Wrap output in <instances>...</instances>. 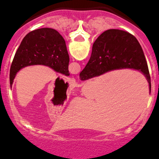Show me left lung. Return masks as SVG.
<instances>
[{"label":"left lung","instance_id":"left-lung-1","mask_svg":"<svg viewBox=\"0 0 159 159\" xmlns=\"http://www.w3.org/2000/svg\"><path fill=\"white\" fill-rule=\"evenodd\" d=\"M69 55L63 37L52 28H39L24 38L13 59L10 69L12 86L17 73L31 65H44L57 73L69 76Z\"/></svg>","mask_w":159,"mask_h":159}]
</instances>
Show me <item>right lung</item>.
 I'll return each instance as SVG.
<instances>
[{
  "label": "right lung",
  "mask_w": 159,
  "mask_h": 159,
  "mask_svg": "<svg viewBox=\"0 0 159 159\" xmlns=\"http://www.w3.org/2000/svg\"><path fill=\"white\" fill-rule=\"evenodd\" d=\"M133 69L145 75L151 91V77L145 54L135 37L125 30H105L92 46L91 57L80 73L86 81L115 70Z\"/></svg>",
  "instance_id": "right-lung-1"
}]
</instances>
